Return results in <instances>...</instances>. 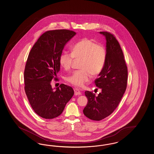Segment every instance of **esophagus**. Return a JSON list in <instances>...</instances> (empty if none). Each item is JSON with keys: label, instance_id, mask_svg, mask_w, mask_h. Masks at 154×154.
Masks as SVG:
<instances>
[{"label": "esophagus", "instance_id": "34e87169", "mask_svg": "<svg viewBox=\"0 0 154 154\" xmlns=\"http://www.w3.org/2000/svg\"><path fill=\"white\" fill-rule=\"evenodd\" d=\"M74 92H75V95H81V92H80L78 88H75L74 89Z\"/></svg>", "mask_w": 154, "mask_h": 154}]
</instances>
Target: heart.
Instances as JSON below:
<instances>
[{"instance_id":"b5f03b06","label":"heart","mask_w":154,"mask_h":154,"mask_svg":"<svg viewBox=\"0 0 154 154\" xmlns=\"http://www.w3.org/2000/svg\"><path fill=\"white\" fill-rule=\"evenodd\" d=\"M106 53L104 46L97 44L90 39L84 38L73 48L72 53L63 52L59 62L66 71L70 69L73 63L80 61L79 71H75L66 77V80L76 87L82 88L91 79V75H99L104 68Z\"/></svg>"}]
</instances>
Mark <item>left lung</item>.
I'll use <instances>...</instances> for the list:
<instances>
[{
  "label": "left lung",
  "instance_id": "8db88e82",
  "mask_svg": "<svg viewBox=\"0 0 154 154\" xmlns=\"http://www.w3.org/2000/svg\"><path fill=\"white\" fill-rule=\"evenodd\" d=\"M106 40V61L95 83L101 92L96 96L85 91L88 104L83 114L93 121H101L116 108L125 94L128 79V69L123 51L116 37L108 32H100Z\"/></svg>",
  "mask_w": 154,
  "mask_h": 154
}]
</instances>
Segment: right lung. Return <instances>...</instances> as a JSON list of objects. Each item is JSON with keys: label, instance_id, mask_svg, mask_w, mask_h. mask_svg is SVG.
Returning <instances> with one entry per match:
<instances>
[{"label": "right lung", "instance_id": "right-lung-1", "mask_svg": "<svg viewBox=\"0 0 154 154\" xmlns=\"http://www.w3.org/2000/svg\"><path fill=\"white\" fill-rule=\"evenodd\" d=\"M75 34L68 29L48 31L29 52L24 71L25 92L34 112L43 118L59 116L74 94L73 88L64 84L54 90L51 81L57 79L64 46Z\"/></svg>", "mask_w": 154, "mask_h": 154}]
</instances>
